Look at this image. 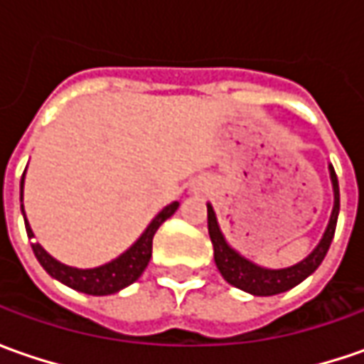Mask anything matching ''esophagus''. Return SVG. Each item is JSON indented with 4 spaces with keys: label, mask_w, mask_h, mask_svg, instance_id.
<instances>
[{
    "label": "esophagus",
    "mask_w": 364,
    "mask_h": 364,
    "mask_svg": "<svg viewBox=\"0 0 364 364\" xmlns=\"http://www.w3.org/2000/svg\"><path fill=\"white\" fill-rule=\"evenodd\" d=\"M200 190H203V188H200Z\"/></svg>",
    "instance_id": "34e87169"
}]
</instances>
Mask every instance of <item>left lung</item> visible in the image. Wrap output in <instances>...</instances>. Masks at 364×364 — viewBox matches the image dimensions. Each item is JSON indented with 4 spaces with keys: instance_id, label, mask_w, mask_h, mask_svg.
Instances as JSON below:
<instances>
[{
    "instance_id": "left-lung-1",
    "label": "left lung",
    "mask_w": 364,
    "mask_h": 364,
    "mask_svg": "<svg viewBox=\"0 0 364 364\" xmlns=\"http://www.w3.org/2000/svg\"><path fill=\"white\" fill-rule=\"evenodd\" d=\"M330 180H332V190H334V206H332V215H330L328 227L322 235L320 243L316 245V249L306 259H301L300 263L289 265L284 269H267L261 267L257 263L245 259L241 253H237L231 245L227 243L225 235L218 227L217 215L215 208L210 204H206L208 208V235L213 241V249H215V263H217L220 275L231 284V286L243 289L247 294L253 296H275L287 291L291 287L301 284L308 275L320 267V263L324 261L326 253H328L332 237L336 231V220H338V210H341V192H338V178L334 168L328 166Z\"/></svg>"
}]
</instances>
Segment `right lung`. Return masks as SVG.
Instances as JSON below:
<instances>
[{"label": "right lung", "instance_id": "obj_1", "mask_svg": "<svg viewBox=\"0 0 364 364\" xmlns=\"http://www.w3.org/2000/svg\"><path fill=\"white\" fill-rule=\"evenodd\" d=\"M26 174V172H23ZM21 190H23V176H21V184H20V198H21ZM180 203L168 204L161 213H158V217L154 218L147 229L141 232V237L135 241V243L125 251L121 253L119 257L109 261L101 267H92V269H78V267H70V265H64L60 261L48 255L42 245L34 243L32 249H34L36 259L40 261V265L46 269V272L58 279L64 286L73 287L77 291H82V294H89V296H109V294H117L123 287L132 286L133 282L139 279V275L144 273V269L147 267L149 259H151V243H154V235L160 229V225L174 215L178 210ZM21 213H23V204H21ZM23 220H26V215H23ZM26 231H28V237L32 239L34 232L30 229L28 220H26Z\"/></svg>", "mask_w": 364, "mask_h": 364}]
</instances>
